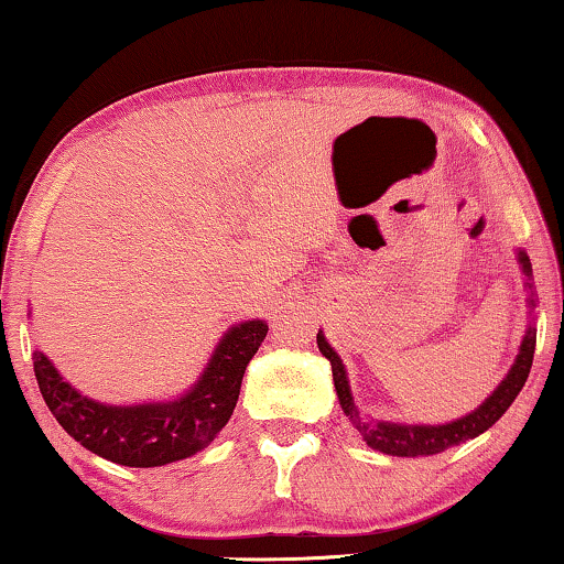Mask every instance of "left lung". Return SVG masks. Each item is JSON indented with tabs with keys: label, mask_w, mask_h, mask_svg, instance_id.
<instances>
[{
	"label": "left lung",
	"mask_w": 564,
	"mask_h": 564,
	"mask_svg": "<svg viewBox=\"0 0 564 564\" xmlns=\"http://www.w3.org/2000/svg\"><path fill=\"white\" fill-rule=\"evenodd\" d=\"M519 264L521 272L527 276V288L531 290V261L527 257V251H519ZM529 305L534 311L536 300L534 292L529 295ZM534 346H536V328L529 326L527 336H523L519 357H516L513 367L508 369V375L503 377V382L498 384L496 390L485 398V403L480 408H475L473 413L462 415V419L452 421V423H442V426H419V423H392V421H369L359 413L357 403L351 398V388H349V377H346V367L338 354L330 349V344L323 336V330H318V349L323 357L330 361V372H334V384H336V395L338 403H341V411L349 415V421L354 423V429L359 431L361 438H365L367 446L382 452V454H392V457H429V454H438L449 446H457L462 442H469V438L480 436L482 431H488L492 423H496L500 415H503L511 403L519 395L523 384H527L531 361H534Z\"/></svg>",
	"instance_id": "8db88e82"
}]
</instances>
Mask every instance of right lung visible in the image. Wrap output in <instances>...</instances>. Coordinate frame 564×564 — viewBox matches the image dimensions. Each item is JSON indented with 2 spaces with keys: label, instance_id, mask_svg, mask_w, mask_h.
Masks as SVG:
<instances>
[{
  "label": "right lung",
  "instance_id": "right-lung-1",
  "mask_svg": "<svg viewBox=\"0 0 564 564\" xmlns=\"http://www.w3.org/2000/svg\"><path fill=\"white\" fill-rule=\"evenodd\" d=\"M264 321L228 328L199 380L176 400L141 405L97 403L64 382L43 351L33 354L41 395L68 436L115 465L161 467L205 449L234 415L241 380L267 338Z\"/></svg>",
  "mask_w": 564,
  "mask_h": 564
}]
</instances>
